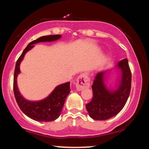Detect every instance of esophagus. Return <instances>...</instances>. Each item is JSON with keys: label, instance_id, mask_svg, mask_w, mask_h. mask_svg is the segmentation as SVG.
I'll return each mask as SVG.
<instances>
[{"label": "esophagus", "instance_id": "34e87169", "mask_svg": "<svg viewBox=\"0 0 149 149\" xmlns=\"http://www.w3.org/2000/svg\"><path fill=\"white\" fill-rule=\"evenodd\" d=\"M76 89L78 91H82L84 89L89 87L90 86V79L86 74H82L77 79Z\"/></svg>", "mask_w": 149, "mask_h": 149}]
</instances>
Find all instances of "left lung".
I'll use <instances>...</instances> for the list:
<instances>
[{
	"instance_id": "1",
	"label": "left lung",
	"mask_w": 149,
	"mask_h": 149,
	"mask_svg": "<svg viewBox=\"0 0 149 149\" xmlns=\"http://www.w3.org/2000/svg\"><path fill=\"white\" fill-rule=\"evenodd\" d=\"M121 77L117 89L110 90L105 85L108 71L98 73L91 86L93 98L86 105L89 116L95 120H106L117 115L124 107L130 96L132 85V73L125 58L117 64Z\"/></svg>"
}]
</instances>
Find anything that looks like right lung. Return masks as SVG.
Listing matches in <instances>:
<instances>
[{
	"mask_svg": "<svg viewBox=\"0 0 149 149\" xmlns=\"http://www.w3.org/2000/svg\"><path fill=\"white\" fill-rule=\"evenodd\" d=\"M60 35H47L29 42L17 60L14 75V93L16 102L21 110L29 118L37 122H51L60 116L65 99L70 92V82L58 85L53 91L43 100L30 101L22 97L17 85V76L20 73V63L27 51L33 48L34 44L40 42H51L59 39Z\"/></svg>",
	"mask_w": 149,
	"mask_h": 149,
	"instance_id": "right-lung-1",
	"label": "right lung"
}]
</instances>
